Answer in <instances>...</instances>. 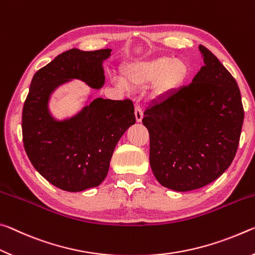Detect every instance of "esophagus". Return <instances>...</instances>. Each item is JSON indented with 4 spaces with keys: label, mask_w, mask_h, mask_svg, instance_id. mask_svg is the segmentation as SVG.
I'll list each match as a JSON object with an SVG mask.
<instances>
[{
    "label": "esophagus",
    "mask_w": 255,
    "mask_h": 255,
    "mask_svg": "<svg viewBox=\"0 0 255 255\" xmlns=\"http://www.w3.org/2000/svg\"><path fill=\"white\" fill-rule=\"evenodd\" d=\"M134 114H135L136 122H141V121H142V118H143V112H142V108H141L140 105H136L135 106Z\"/></svg>",
    "instance_id": "34e87169"
}]
</instances>
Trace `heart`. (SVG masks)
<instances>
[{"label": "heart", "mask_w": 255, "mask_h": 255, "mask_svg": "<svg viewBox=\"0 0 255 255\" xmlns=\"http://www.w3.org/2000/svg\"><path fill=\"white\" fill-rule=\"evenodd\" d=\"M190 68L185 61L169 56H159L150 60L135 61L124 66L123 77L131 88H145L152 83V96L164 97L177 90L186 81ZM113 82L121 88L127 85L121 78L113 77Z\"/></svg>", "instance_id": "b5f03b06"}]
</instances>
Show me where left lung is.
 I'll use <instances>...</instances> for the list:
<instances>
[{"instance_id": "left-lung-1", "label": "left lung", "mask_w": 255, "mask_h": 255, "mask_svg": "<svg viewBox=\"0 0 255 255\" xmlns=\"http://www.w3.org/2000/svg\"><path fill=\"white\" fill-rule=\"evenodd\" d=\"M204 65L182 87L144 112L150 166L167 189L186 192L214 182L239 148L244 110L235 79L204 46Z\"/></svg>"}]
</instances>
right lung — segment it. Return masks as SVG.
<instances>
[{"label":"right lung","mask_w":255,"mask_h":255,"mask_svg":"<svg viewBox=\"0 0 255 255\" xmlns=\"http://www.w3.org/2000/svg\"><path fill=\"white\" fill-rule=\"evenodd\" d=\"M112 49L60 54L33 76L22 111L23 145L41 176L58 189L80 192L105 179L121 136L135 123L130 99L96 98L72 118L56 120L48 108L51 95L73 79L94 89L105 83L103 62Z\"/></svg>","instance_id":"obj_1"}]
</instances>
